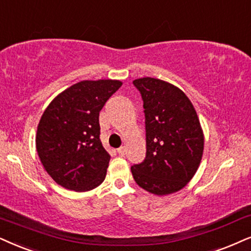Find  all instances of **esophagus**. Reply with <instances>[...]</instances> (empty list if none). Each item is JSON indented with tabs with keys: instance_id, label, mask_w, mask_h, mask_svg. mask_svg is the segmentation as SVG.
Here are the masks:
<instances>
[{
	"instance_id": "obj_1",
	"label": "esophagus",
	"mask_w": 251,
	"mask_h": 251,
	"mask_svg": "<svg viewBox=\"0 0 251 251\" xmlns=\"http://www.w3.org/2000/svg\"><path fill=\"white\" fill-rule=\"evenodd\" d=\"M117 151H118V154H119V155H122V156H123V155H125L126 148H125V147H124V146H122V147H120V148H118V149H117Z\"/></svg>"
}]
</instances>
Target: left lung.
<instances>
[{"mask_svg": "<svg viewBox=\"0 0 251 251\" xmlns=\"http://www.w3.org/2000/svg\"><path fill=\"white\" fill-rule=\"evenodd\" d=\"M145 109L146 157L131 167L133 178L157 196L179 191L195 176L204 134L192 103L179 88L154 77L133 81Z\"/></svg>", "mask_w": 251, "mask_h": 251, "instance_id": "left-lung-1", "label": "left lung"}]
</instances>
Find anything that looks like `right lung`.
Returning a JSON list of instances; mask_svg holds the SVG:
<instances>
[{"label": "right lung", "mask_w": 251, "mask_h": 251, "mask_svg": "<svg viewBox=\"0 0 251 251\" xmlns=\"http://www.w3.org/2000/svg\"><path fill=\"white\" fill-rule=\"evenodd\" d=\"M122 84L117 80L81 81L44 111L37 151L47 174L65 189L89 191L105 179L110 155L100 139V111Z\"/></svg>", "instance_id": "add662e5"}]
</instances>
